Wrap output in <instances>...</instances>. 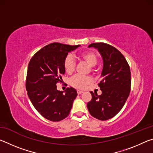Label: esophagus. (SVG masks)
<instances>
[{
	"instance_id": "esophagus-1",
	"label": "esophagus",
	"mask_w": 153,
	"mask_h": 153,
	"mask_svg": "<svg viewBox=\"0 0 153 153\" xmlns=\"http://www.w3.org/2000/svg\"><path fill=\"white\" fill-rule=\"evenodd\" d=\"M77 94H82V93L84 92L81 91V90H77Z\"/></svg>"
}]
</instances>
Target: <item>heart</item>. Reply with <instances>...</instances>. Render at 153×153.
<instances>
[{
	"label": "heart",
	"mask_w": 153,
	"mask_h": 153,
	"mask_svg": "<svg viewBox=\"0 0 153 153\" xmlns=\"http://www.w3.org/2000/svg\"><path fill=\"white\" fill-rule=\"evenodd\" d=\"M80 58L86 62L89 66L91 67L92 70H93L92 67L96 65L98 62V56L97 54L92 51H88L82 53L80 55ZM76 65V61L71 55H68L65 56L63 61V66L67 73H72L75 70ZM92 79L90 76H84L82 75L77 74L71 77L70 84L72 86L76 88L82 89L86 87L87 85L90 84L92 82Z\"/></svg>",
	"instance_id": "1"
}]
</instances>
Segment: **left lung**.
Here are the masks:
<instances>
[{
  "label": "left lung",
  "mask_w": 153,
  "mask_h": 153,
  "mask_svg": "<svg viewBox=\"0 0 153 153\" xmlns=\"http://www.w3.org/2000/svg\"><path fill=\"white\" fill-rule=\"evenodd\" d=\"M102 56V79L98 84L102 94L90 92L92 99L87 107L90 115L99 120L113 117L120 112L129 97L131 89V72L124 56L117 48L108 44H90Z\"/></svg>",
  "instance_id": "8db88e82"
}]
</instances>
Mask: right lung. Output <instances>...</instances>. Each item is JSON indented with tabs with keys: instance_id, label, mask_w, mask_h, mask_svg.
Returning a JSON list of instances; mask_svg holds the SVG:
<instances>
[{
	"instance_id": "obj_1",
	"label": "right lung",
	"mask_w": 153,
	"mask_h": 153,
	"mask_svg": "<svg viewBox=\"0 0 153 153\" xmlns=\"http://www.w3.org/2000/svg\"><path fill=\"white\" fill-rule=\"evenodd\" d=\"M79 45L54 42L38 51L31 59L27 72L25 87L33 107L41 115L52 121H59L69 115L77 91L67 88L65 91L56 89L65 72L63 61L69 52Z\"/></svg>"
}]
</instances>
